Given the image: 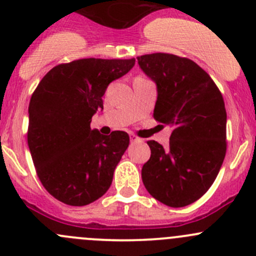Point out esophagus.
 I'll return each instance as SVG.
<instances>
[{"instance_id":"obj_1","label":"esophagus","mask_w":256,"mask_h":256,"mask_svg":"<svg viewBox=\"0 0 256 256\" xmlns=\"http://www.w3.org/2000/svg\"><path fill=\"white\" fill-rule=\"evenodd\" d=\"M130 140L131 142H138V141H141V138H138L135 134H130Z\"/></svg>"}]
</instances>
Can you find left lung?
<instances>
[{
	"label": "left lung",
	"mask_w": 256,
	"mask_h": 256,
	"mask_svg": "<svg viewBox=\"0 0 256 256\" xmlns=\"http://www.w3.org/2000/svg\"><path fill=\"white\" fill-rule=\"evenodd\" d=\"M156 84L154 120L172 128L168 147L148 141L141 176L147 192L168 207L200 200L213 184L226 150V112L220 92L198 64L166 53L138 56Z\"/></svg>",
	"instance_id": "8db88e82"
}]
</instances>
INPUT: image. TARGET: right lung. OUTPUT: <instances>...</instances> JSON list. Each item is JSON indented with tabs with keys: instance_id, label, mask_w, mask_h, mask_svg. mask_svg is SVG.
<instances>
[{
	"instance_id": "1",
	"label": "right lung",
	"mask_w": 256,
	"mask_h": 256,
	"mask_svg": "<svg viewBox=\"0 0 256 256\" xmlns=\"http://www.w3.org/2000/svg\"><path fill=\"white\" fill-rule=\"evenodd\" d=\"M135 59H79L48 72L28 108V147L46 190L69 206H86L112 186L114 171L130 144L124 131L102 135L90 128L112 80Z\"/></svg>"
}]
</instances>
